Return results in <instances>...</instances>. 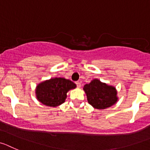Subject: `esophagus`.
<instances>
[{"label": "esophagus", "instance_id": "obj_1", "mask_svg": "<svg viewBox=\"0 0 150 150\" xmlns=\"http://www.w3.org/2000/svg\"><path fill=\"white\" fill-rule=\"evenodd\" d=\"M75 83H76L77 86H78V88H80L81 86V83L80 81H76V82H75Z\"/></svg>", "mask_w": 150, "mask_h": 150}]
</instances>
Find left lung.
<instances>
[{
  "label": "left lung",
  "mask_w": 150,
  "mask_h": 150,
  "mask_svg": "<svg viewBox=\"0 0 150 150\" xmlns=\"http://www.w3.org/2000/svg\"><path fill=\"white\" fill-rule=\"evenodd\" d=\"M87 100L90 105L98 110H104L112 107L117 102L115 87L102 83L98 79L92 80L83 86Z\"/></svg>",
  "instance_id": "left-lung-1"
}]
</instances>
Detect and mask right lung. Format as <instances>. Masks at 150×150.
Masks as SVG:
<instances>
[{
	"mask_svg": "<svg viewBox=\"0 0 150 150\" xmlns=\"http://www.w3.org/2000/svg\"><path fill=\"white\" fill-rule=\"evenodd\" d=\"M76 84L64 78H54L39 83L35 93L38 100L48 107H58L67 98L69 90L75 89Z\"/></svg>",
	"mask_w": 150,
	"mask_h": 150,
	"instance_id": "add662e5",
	"label": "right lung"
}]
</instances>
